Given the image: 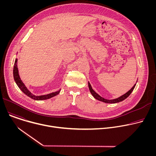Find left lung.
Here are the masks:
<instances>
[{
  "mask_svg": "<svg viewBox=\"0 0 156 156\" xmlns=\"http://www.w3.org/2000/svg\"><path fill=\"white\" fill-rule=\"evenodd\" d=\"M136 83H137V81H136ZM136 86V84H134V86H133L131 89L130 90H129L127 93H126L125 94H124L123 95L120 96L119 98H116V99H104L102 97H101V96H99L97 93H96L94 90L91 87V84L90 83V82H88V87H89V89H90V93H91V94L93 95V96L98 101H100L101 102H105V103H109V104H115V103H118V102H122L123 101V100H125V99H126L129 95L130 94L132 93V91H133V90H134V88Z\"/></svg>",
  "mask_w": 156,
  "mask_h": 156,
  "instance_id": "1",
  "label": "left lung"
}]
</instances>
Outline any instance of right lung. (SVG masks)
I'll list each match as a JSON object with an SVG mask.
<instances>
[{"instance_id": "1", "label": "right lung", "mask_w": 156, "mask_h": 156, "mask_svg": "<svg viewBox=\"0 0 156 156\" xmlns=\"http://www.w3.org/2000/svg\"><path fill=\"white\" fill-rule=\"evenodd\" d=\"M17 61H18V59L15 58V64H14V66H13V70L14 80H15L16 84H17V86H18V87L21 90V91L23 93H25L27 96H28V97H30L31 99L36 100V101H42V100H46V99H50L52 97L57 96V94H58L60 93V90L57 91H55V92H54V93H50L48 94L41 95V96H35L33 94H32L28 90V88L27 87L25 84L23 83V81H22V80H21V78L20 77L18 66H17Z\"/></svg>"}]
</instances>
